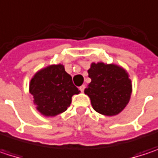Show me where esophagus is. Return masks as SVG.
<instances>
[{"label":"esophagus","instance_id":"esophagus-1","mask_svg":"<svg viewBox=\"0 0 158 158\" xmlns=\"http://www.w3.org/2000/svg\"><path fill=\"white\" fill-rule=\"evenodd\" d=\"M84 89H85V85H82V86H80V87H79V90H80L81 92H83V91H84Z\"/></svg>","mask_w":158,"mask_h":158}]
</instances>
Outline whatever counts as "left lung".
I'll return each instance as SVG.
<instances>
[{
  "instance_id": "8db88e82",
  "label": "left lung",
  "mask_w": 158,
  "mask_h": 158,
  "mask_svg": "<svg viewBox=\"0 0 158 158\" xmlns=\"http://www.w3.org/2000/svg\"><path fill=\"white\" fill-rule=\"evenodd\" d=\"M91 82L85 89L97 112L117 115L128 104L132 94V83L125 69L114 64L91 63L88 70Z\"/></svg>"
}]
</instances>
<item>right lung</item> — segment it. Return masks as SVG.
<instances>
[{
	"instance_id": "right-lung-1",
	"label": "right lung",
	"mask_w": 158,
	"mask_h": 158,
	"mask_svg": "<svg viewBox=\"0 0 158 158\" xmlns=\"http://www.w3.org/2000/svg\"><path fill=\"white\" fill-rule=\"evenodd\" d=\"M29 91L37 110L47 117L67 110L72 96L80 92L61 64L50 65L37 71L30 81Z\"/></svg>"
}]
</instances>
